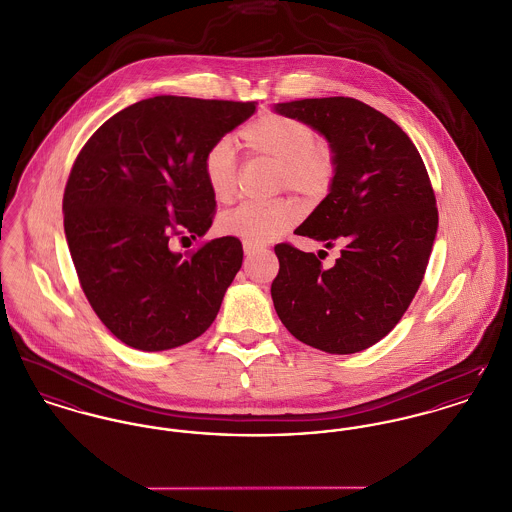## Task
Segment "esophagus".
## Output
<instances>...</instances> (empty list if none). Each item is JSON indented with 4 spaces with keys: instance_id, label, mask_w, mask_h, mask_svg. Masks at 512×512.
Returning a JSON list of instances; mask_svg holds the SVG:
<instances>
[{
    "instance_id": "1",
    "label": "esophagus",
    "mask_w": 512,
    "mask_h": 512,
    "mask_svg": "<svg viewBox=\"0 0 512 512\" xmlns=\"http://www.w3.org/2000/svg\"><path fill=\"white\" fill-rule=\"evenodd\" d=\"M243 251H245V255H247V257H251V255L259 253V251H261V247H259V245H251V243H243Z\"/></svg>"
}]
</instances>
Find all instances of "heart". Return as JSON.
Returning a JSON list of instances; mask_svg holds the SVG:
<instances>
[{"label": "heart", "mask_w": 512, "mask_h": 512, "mask_svg": "<svg viewBox=\"0 0 512 512\" xmlns=\"http://www.w3.org/2000/svg\"><path fill=\"white\" fill-rule=\"evenodd\" d=\"M239 140L251 156L278 161V187H288L310 200H321L333 191L339 158L329 142L317 140L312 124L267 113L247 122L239 130ZM202 175L214 200L230 202L236 197L239 165L228 140H216L204 152ZM300 216L302 208L294 198L243 202L222 216L220 230L245 243L265 245L290 230Z\"/></svg>", "instance_id": "b5f03b06"}]
</instances>
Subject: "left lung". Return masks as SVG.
Listing matches in <instances>:
<instances>
[{
	"mask_svg": "<svg viewBox=\"0 0 512 512\" xmlns=\"http://www.w3.org/2000/svg\"><path fill=\"white\" fill-rule=\"evenodd\" d=\"M275 109L312 124L337 152L335 187L296 234L341 245L327 271L314 253L276 245V314L314 349L360 353L399 323L427 271L438 228L427 167L392 118L353 97L302 99Z\"/></svg>",
	"mask_w": 512,
	"mask_h": 512,
	"instance_id": "obj_1",
	"label": "left lung"
}]
</instances>
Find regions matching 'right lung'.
Returning a JSON list of instances; mask_svg holds the SVG:
<instances>
[{"mask_svg":"<svg viewBox=\"0 0 512 512\" xmlns=\"http://www.w3.org/2000/svg\"><path fill=\"white\" fill-rule=\"evenodd\" d=\"M255 105L158 95L103 122L79 150L64 232L87 302L124 345L175 349L216 319L241 269V241L218 237L181 255L169 239H197L212 226L202 156Z\"/></svg>","mask_w":512,"mask_h":512,"instance_id":"1","label":"right lung"}]
</instances>
